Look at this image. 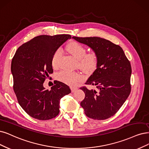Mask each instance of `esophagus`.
Returning <instances> with one entry per match:
<instances>
[{
	"mask_svg": "<svg viewBox=\"0 0 149 149\" xmlns=\"http://www.w3.org/2000/svg\"><path fill=\"white\" fill-rule=\"evenodd\" d=\"M70 89H71V91H72V92H74V91H75L77 90L78 89V88H77V87H75V86H70Z\"/></svg>",
	"mask_w": 149,
	"mask_h": 149,
	"instance_id": "1",
	"label": "esophagus"
}]
</instances>
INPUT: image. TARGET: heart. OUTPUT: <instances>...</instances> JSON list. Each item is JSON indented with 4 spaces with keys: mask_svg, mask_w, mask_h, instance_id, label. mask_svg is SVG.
<instances>
[{
    "mask_svg": "<svg viewBox=\"0 0 149 149\" xmlns=\"http://www.w3.org/2000/svg\"><path fill=\"white\" fill-rule=\"evenodd\" d=\"M66 49L76 60L79 61V67L85 73L91 74L96 69L98 64V58L96 53L86 54V49L77 42L70 43ZM61 55V49H58L53 54L52 59V65L54 68H58V60ZM56 77L58 80L70 85H74L83 79V76L80 73L67 70L60 71L57 74Z\"/></svg>",
    "mask_w": 149,
    "mask_h": 149,
    "instance_id": "b5f03b06",
    "label": "heart"
}]
</instances>
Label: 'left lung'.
<instances>
[{
    "label": "left lung",
    "mask_w": 149,
    "mask_h": 149,
    "mask_svg": "<svg viewBox=\"0 0 149 149\" xmlns=\"http://www.w3.org/2000/svg\"><path fill=\"white\" fill-rule=\"evenodd\" d=\"M88 46L98 58L96 69L86 84L96 86V90L80 88L85 94L80 103L85 114L94 120H105L122 106L131 91V67L123 49L105 38L72 37Z\"/></svg>",
    "instance_id": "1"
}]
</instances>
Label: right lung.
<instances>
[{
	"mask_svg": "<svg viewBox=\"0 0 149 149\" xmlns=\"http://www.w3.org/2000/svg\"><path fill=\"white\" fill-rule=\"evenodd\" d=\"M70 38L68 34L37 36L20 46L14 55L11 65L13 90L20 106L33 118L47 120L56 117L60 100L71 92L59 81L50 90L43 85L53 72V54Z\"/></svg>",
	"mask_w": 149,
	"mask_h": 149,
	"instance_id": "add662e5",
	"label": "right lung"
}]
</instances>
